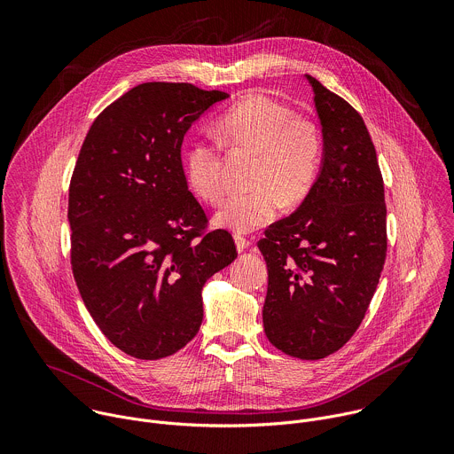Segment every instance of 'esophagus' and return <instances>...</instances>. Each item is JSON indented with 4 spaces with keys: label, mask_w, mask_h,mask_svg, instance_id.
<instances>
[{
    "label": "esophagus",
    "mask_w": 454,
    "mask_h": 454,
    "mask_svg": "<svg viewBox=\"0 0 454 454\" xmlns=\"http://www.w3.org/2000/svg\"><path fill=\"white\" fill-rule=\"evenodd\" d=\"M235 244H237L239 251H244L251 244V240L247 237H244V235H235Z\"/></svg>",
    "instance_id": "1"
}]
</instances>
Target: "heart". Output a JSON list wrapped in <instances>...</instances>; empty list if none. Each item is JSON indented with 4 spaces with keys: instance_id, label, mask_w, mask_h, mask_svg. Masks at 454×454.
I'll return each mask as SVG.
<instances>
[{
    "instance_id": "1",
    "label": "heart",
    "mask_w": 454,
    "mask_h": 454,
    "mask_svg": "<svg viewBox=\"0 0 454 454\" xmlns=\"http://www.w3.org/2000/svg\"><path fill=\"white\" fill-rule=\"evenodd\" d=\"M217 138L233 149L258 153L253 177L258 186L233 193L215 214L217 224L239 233L271 223L282 196L289 203L303 200L323 161V140L316 123L296 118L291 107L268 95L246 97L226 109L217 121ZM184 174L203 201L223 200L226 184L217 144H193L184 158Z\"/></svg>"
}]
</instances>
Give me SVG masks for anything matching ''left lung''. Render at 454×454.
<instances>
[{
    "instance_id": "8db88e82",
    "label": "left lung",
    "mask_w": 454,
    "mask_h": 454,
    "mask_svg": "<svg viewBox=\"0 0 454 454\" xmlns=\"http://www.w3.org/2000/svg\"><path fill=\"white\" fill-rule=\"evenodd\" d=\"M323 165L300 208L258 240L268 264L264 331L284 354L323 359L359 329L386 261L384 181L363 116L307 75Z\"/></svg>"
}]
</instances>
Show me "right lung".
<instances>
[{"label":"right lung","mask_w":454,"mask_h":454,"mask_svg":"<svg viewBox=\"0 0 454 454\" xmlns=\"http://www.w3.org/2000/svg\"><path fill=\"white\" fill-rule=\"evenodd\" d=\"M228 98L188 82H145L109 104L81 147L68 196L70 261L86 309L127 356L181 350L203 321L205 282L237 258L188 190L181 144Z\"/></svg>","instance_id":"1"}]
</instances>
